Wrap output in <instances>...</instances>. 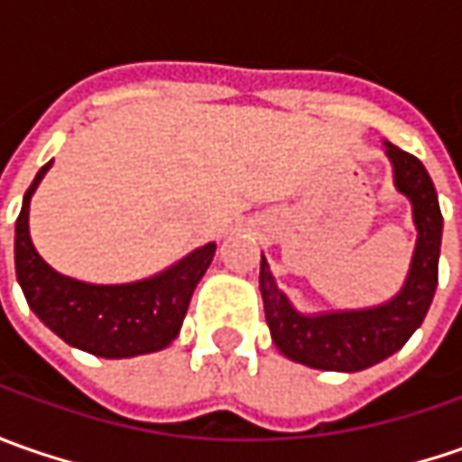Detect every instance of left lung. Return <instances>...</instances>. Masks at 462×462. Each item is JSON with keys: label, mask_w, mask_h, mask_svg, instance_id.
I'll return each mask as SVG.
<instances>
[{"label": "left lung", "mask_w": 462, "mask_h": 462, "mask_svg": "<svg viewBox=\"0 0 462 462\" xmlns=\"http://www.w3.org/2000/svg\"><path fill=\"white\" fill-rule=\"evenodd\" d=\"M385 156L393 167L396 189L411 200L419 234L411 270L399 295L373 309L309 316L291 306V300L275 285L267 259L262 257L259 291L264 300L267 327L277 349L293 363L339 373L365 370L399 352L430 310L435 298L442 244V213L435 185L417 156L401 152L393 143H385Z\"/></svg>", "instance_id": "1"}]
</instances>
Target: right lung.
Returning a JSON list of instances; mask_svg holds the SVG:
<instances>
[{"instance_id": "obj_1", "label": "right lung", "mask_w": 462, "mask_h": 462, "mask_svg": "<svg viewBox=\"0 0 462 462\" xmlns=\"http://www.w3.org/2000/svg\"><path fill=\"white\" fill-rule=\"evenodd\" d=\"M51 164L41 167L27 187L14 226V270L27 306L66 345L97 357L120 360L169 346L182 328L189 298L213 262L216 244H205L164 273L128 285H89L59 275L35 252L27 228L30 198Z\"/></svg>"}]
</instances>
